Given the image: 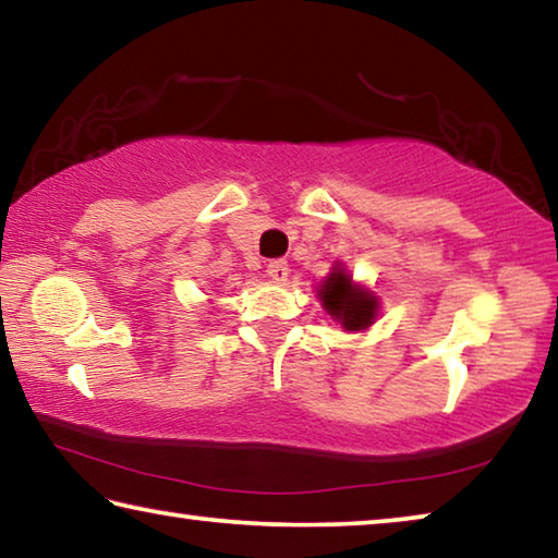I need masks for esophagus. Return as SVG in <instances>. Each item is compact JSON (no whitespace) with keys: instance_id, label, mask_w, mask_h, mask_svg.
Here are the masks:
<instances>
[{"instance_id":"esophagus-1","label":"esophagus","mask_w":558,"mask_h":558,"mask_svg":"<svg viewBox=\"0 0 558 558\" xmlns=\"http://www.w3.org/2000/svg\"><path fill=\"white\" fill-rule=\"evenodd\" d=\"M268 278H272L276 282H282V280H288V260H282V258H276V260H270L268 263Z\"/></svg>"}]
</instances>
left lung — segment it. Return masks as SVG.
<instances>
[{
	"mask_svg": "<svg viewBox=\"0 0 558 558\" xmlns=\"http://www.w3.org/2000/svg\"><path fill=\"white\" fill-rule=\"evenodd\" d=\"M319 300L329 315L337 317L344 329H364L372 323L376 298L369 292L352 286V278L344 276L342 270L332 272L319 290Z\"/></svg>",
	"mask_w": 558,
	"mask_h": 558,
	"instance_id": "left-lung-1",
	"label": "left lung"
}]
</instances>
